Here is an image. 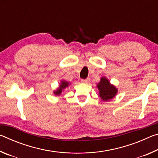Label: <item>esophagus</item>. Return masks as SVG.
<instances>
[{
  "instance_id": "34e87169",
  "label": "esophagus",
  "mask_w": 158,
  "mask_h": 158,
  "mask_svg": "<svg viewBox=\"0 0 158 158\" xmlns=\"http://www.w3.org/2000/svg\"><path fill=\"white\" fill-rule=\"evenodd\" d=\"M90 81V79L87 78L86 79H81V83H84V84H88Z\"/></svg>"
}]
</instances>
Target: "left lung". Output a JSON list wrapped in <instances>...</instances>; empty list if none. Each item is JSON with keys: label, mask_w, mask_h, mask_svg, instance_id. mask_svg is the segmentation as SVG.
Wrapping results in <instances>:
<instances>
[{"label": "left lung", "mask_w": 158, "mask_h": 158, "mask_svg": "<svg viewBox=\"0 0 158 158\" xmlns=\"http://www.w3.org/2000/svg\"><path fill=\"white\" fill-rule=\"evenodd\" d=\"M97 87L99 90V95L103 101L111 100L118 93V89L114 85L110 84L106 77H102Z\"/></svg>", "instance_id": "obj_1"}]
</instances>
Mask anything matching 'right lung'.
Here are the masks:
<instances>
[{
    "instance_id": "1",
    "label": "right lung",
    "mask_w": 158,
    "mask_h": 158,
    "mask_svg": "<svg viewBox=\"0 0 158 158\" xmlns=\"http://www.w3.org/2000/svg\"><path fill=\"white\" fill-rule=\"evenodd\" d=\"M69 84L68 81H64V80H63V81H61V83L59 85V87L58 88V89L56 90H55V91L53 92V93H54L56 95L59 96L61 94V93H62L63 90L65 89L66 87L68 86Z\"/></svg>"
}]
</instances>
